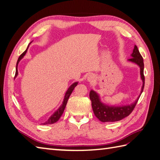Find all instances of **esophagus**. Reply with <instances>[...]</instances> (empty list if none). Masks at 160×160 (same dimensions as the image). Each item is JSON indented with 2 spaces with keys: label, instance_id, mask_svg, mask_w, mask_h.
Segmentation results:
<instances>
[{
  "label": "esophagus",
  "instance_id": "34e87169",
  "mask_svg": "<svg viewBox=\"0 0 160 160\" xmlns=\"http://www.w3.org/2000/svg\"><path fill=\"white\" fill-rule=\"evenodd\" d=\"M87 80L88 81H89V82L92 83L94 82V81L95 80V77H94L93 74H90V75L87 77Z\"/></svg>",
  "mask_w": 160,
  "mask_h": 160
}]
</instances>
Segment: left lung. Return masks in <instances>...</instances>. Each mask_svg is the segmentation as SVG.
I'll return each instance as SVG.
<instances>
[{"instance_id":"1","label":"left lung","mask_w":160,"mask_h":160,"mask_svg":"<svg viewBox=\"0 0 160 160\" xmlns=\"http://www.w3.org/2000/svg\"><path fill=\"white\" fill-rule=\"evenodd\" d=\"M131 58H129L128 61L132 62L138 65L140 68V75L143 81L141 92L135 102L132 103L130 105L124 106H108L101 102L100 97L95 91L92 90L90 92V99L92 102V107L94 115L97 117L99 121L102 122H113L122 120L125 117H128L132 112L135 108L139 98L143 92L144 87V60L142 55L140 54L138 47L135 45L132 53L131 54Z\"/></svg>"}]
</instances>
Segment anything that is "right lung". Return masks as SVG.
<instances>
[{"instance_id": "add662e5", "label": "right lung", "mask_w": 160, "mask_h": 160, "mask_svg": "<svg viewBox=\"0 0 160 160\" xmlns=\"http://www.w3.org/2000/svg\"><path fill=\"white\" fill-rule=\"evenodd\" d=\"M30 44L28 45V46L27 48V49H26V50L23 53H22L21 54V56L19 57L17 61V63H16V74H15V77H16L18 75V64L19 63V61H20L22 58L24 57V56L25 55L26 52H27L28 51V47L29 45H30ZM78 84V82H74V83H72L71 85V86L69 87V88L68 89V90L66 91V94H65V96H64V99L63 101V103H62L61 106L58 108L55 111L52 115L50 117H49V119L47 120L46 122H45L44 123H42L43 125H47V124H52V123H56L58 119H60V117H61L62 114L63 113V111L65 108H66V104L68 103V99H69V97L70 96L71 93L72 92V91L74 90V88H75Z\"/></svg>"}]
</instances>
